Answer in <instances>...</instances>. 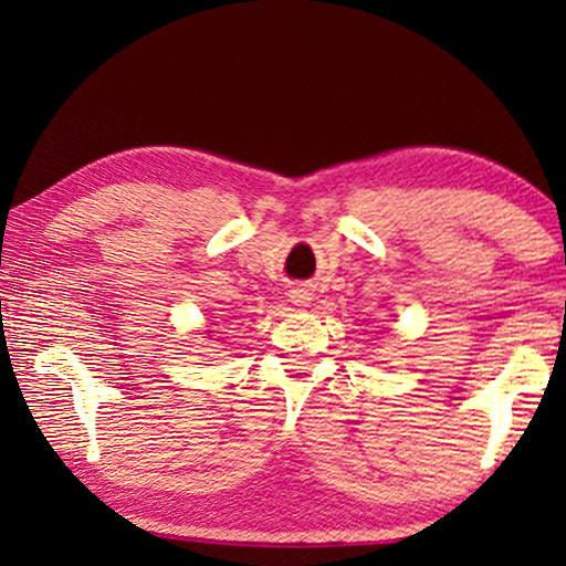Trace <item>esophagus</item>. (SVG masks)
<instances>
[{"mask_svg": "<svg viewBox=\"0 0 566 566\" xmlns=\"http://www.w3.org/2000/svg\"><path fill=\"white\" fill-rule=\"evenodd\" d=\"M290 302L294 304V306H310V302H312V294H310V290H304V286H294V290H290Z\"/></svg>", "mask_w": 566, "mask_h": 566, "instance_id": "34e87169", "label": "esophagus"}]
</instances>
